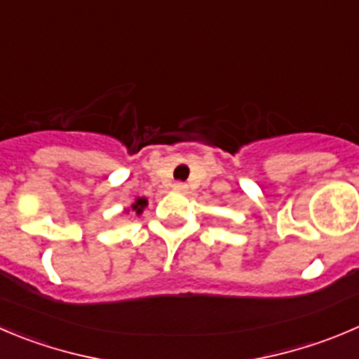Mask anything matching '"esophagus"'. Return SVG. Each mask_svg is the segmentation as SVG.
Wrapping results in <instances>:
<instances>
[{
    "mask_svg": "<svg viewBox=\"0 0 359 359\" xmlns=\"http://www.w3.org/2000/svg\"><path fill=\"white\" fill-rule=\"evenodd\" d=\"M172 189H174V190H177V192H185V190H187V183L177 182V183H174Z\"/></svg>",
    "mask_w": 359,
    "mask_h": 359,
    "instance_id": "obj_1",
    "label": "esophagus"
}]
</instances>
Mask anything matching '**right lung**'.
Listing matches in <instances>:
<instances>
[{"label": "right lung", "instance_id": "right-lung-1", "mask_svg": "<svg viewBox=\"0 0 359 359\" xmlns=\"http://www.w3.org/2000/svg\"><path fill=\"white\" fill-rule=\"evenodd\" d=\"M146 204H148V203H146V199H137V201H135V204H132V210L137 211V215H139L142 211V208L146 206Z\"/></svg>", "mask_w": 359, "mask_h": 359}]
</instances>
